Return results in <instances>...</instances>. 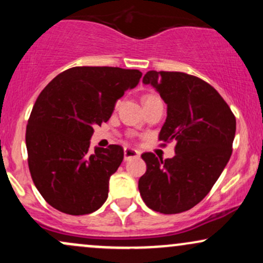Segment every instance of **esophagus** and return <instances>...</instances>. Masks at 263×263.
<instances>
[{
	"mask_svg": "<svg viewBox=\"0 0 263 263\" xmlns=\"http://www.w3.org/2000/svg\"><path fill=\"white\" fill-rule=\"evenodd\" d=\"M141 153L138 152L137 149H134V148H127L126 147L125 149H123V156H125V161H128V159H132V158H138L140 157Z\"/></svg>",
	"mask_w": 263,
	"mask_h": 263,
	"instance_id": "34e87169",
	"label": "esophagus"
}]
</instances>
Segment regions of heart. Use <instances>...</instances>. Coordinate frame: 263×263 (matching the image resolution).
<instances>
[{"instance_id": "b5f03b06", "label": "heart", "mask_w": 263, "mask_h": 263, "mask_svg": "<svg viewBox=\"0 0 263 263\" xmlns=\"http://www.w3.org/2000/svg\"><path fill=\"white\" fill-rule=\"evenodd\" d=\"M157 96H155V95H147V96H144V99H143V101H147V100H151V99H156Z\"/></svg>"}]
</instances>
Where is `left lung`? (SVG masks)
<instances>
[{"label":"left lung","instance_id":"obj_1","mask_svg":"<svg viewBox=\"0 0 263 263\" xmlns=\"http://www.w3.org/2000/svg\"><path fill=\"white\" fill-rule=\"evenodd\" d=\"M167 104L159 141L176 142V156L142 155L147 171L138 180L144 204L162 214L192 209L206 197L228 164L236 119L220 93L194 75L151 70L143 77Z\"/></svg>","mask_w":263,"mask_h":263}]
</instances>
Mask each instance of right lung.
Returning <instances> with one entry per match:
<instances>
[{
    "label": "right lung",
    "instance_id": "1",
    "mask_svg": "<svg viewBox=\"0 0 263 263\" xmlns=\"http://www.w3.org/2000/svg\"><path fill=\"white\" fill-rule=\"evenodd\" d=\"M136 69L75 66L57 75L39 93L26 131L33 183L48 204L69 215L100 209L123 148L90 151L93 126L108 121L116 101L140 83Z\"/></svg>",
    "mask_w": 263,
    "mask_h": 263
}]
</instances>
